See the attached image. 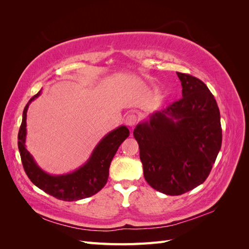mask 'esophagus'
Here are the masks:
<instances>
[{"label": "esophagus", "instance_id": "1", "mask_svg": "<svg viewBox=\"0 0 249 249\" xmlns=\"http://www.w3.org/2000/svg\"><path fill=\"white\" fill-rule=\"evenodd\" d=\"M136 122H137V117L135 116L134 114L126 115L125 118H124V124H125L126 125H129V126L135 125V124H136Z\"/></svg>", "mask_w": 249, "mask_h": 249}]
</instances>
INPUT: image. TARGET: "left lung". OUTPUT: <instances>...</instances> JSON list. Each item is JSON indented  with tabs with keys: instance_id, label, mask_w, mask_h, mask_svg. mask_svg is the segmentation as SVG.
<instances>
[{
	"instance_id": "obj_1",
	"label": "left lung",
	"mask_w": 249,
	"mask_h": 249,
	"mask_svg": "<svg viewBox=\"0 0 249 249\" xmlns=\"http://www.w3.org/2000/svg\"><path fill=\"white\" fill-rule=\"evenodd\" d=\"M177 74L183 99L153 112L133 132L146 182L166 195H180L205 182L222 142L213 94L199 79Z\"/></svg>"
}]
</instances>
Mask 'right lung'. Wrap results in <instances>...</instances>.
I'll use <instances>...</instances> for the list:
<instances>
[{"label": "right lung", "instance_id": "obj_1", "mask_svg": "<svg viewBox=\"0 0 249 249\" xmlns=\"http://www.w3.org/2000/svg\"><path fill=\"white\" fill-rule=\"evenodd\" d=\"M40 94L41 90L26 105L18 136L22 166L28 178L39 189L64 201H76L92 196L106 185L111 161L119 145L129 137V129L120 125L105 135L93 148L89 159L76 170L64 175H51L38 166L26 147L27 112L30 104Z\"/></svg>", "mask_w": 249, "mask_h": 249}]
</instances>
